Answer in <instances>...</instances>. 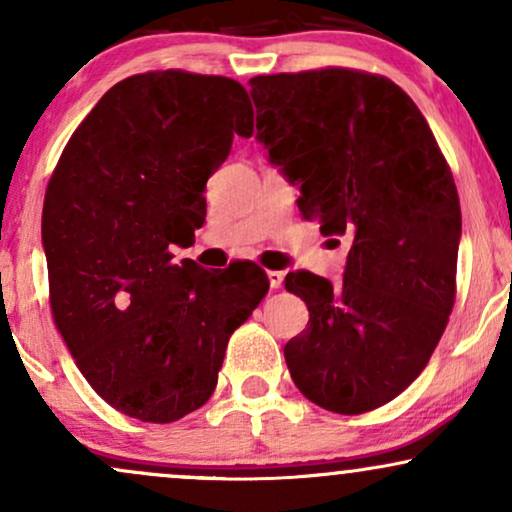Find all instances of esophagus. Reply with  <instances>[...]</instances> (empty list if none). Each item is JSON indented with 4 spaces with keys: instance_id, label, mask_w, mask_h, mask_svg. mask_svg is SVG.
Instances as JSON below:
<instances>
[{
    "instance_id": "esophagus-1",
    "label": "esophagus",
    "mask_w": 512,
    "mask_h": 512,
    "mask_svg": "<svg viewBox=\"0 0 512 512\" xmlns=\"http://www.w3.org/2000/svg\"><path fill=\"white\" fill-rule=\"evenodd\" d=\"M268 282L273 289H280L282 282H285V273H280V270H268Z\"/></svg>"
}]
</instances>
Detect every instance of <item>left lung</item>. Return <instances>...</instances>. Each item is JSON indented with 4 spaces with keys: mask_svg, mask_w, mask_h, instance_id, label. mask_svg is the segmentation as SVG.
<instances>
[{
    "mask_svg": "<svg viewBox=\"0 0 512 512\" xmlns=\"http://www.w3.org/2000/svg\"><path fill=\"white\" fill-rule=\"evenodd\" d=\"M258 142L292 185L301 216L349 239L344 280L285 277L308 327L285 346L301 394L368 413L425 370L456 301L460 201L451 168L413 99L351 68L256 75ZM337 242V239H334Z\"/></svg>",
    "mask_w": 512,
    "mask_h": 512,
    "instance_id": "8db88e82",
    "label": "left lung"
}]
</instances>
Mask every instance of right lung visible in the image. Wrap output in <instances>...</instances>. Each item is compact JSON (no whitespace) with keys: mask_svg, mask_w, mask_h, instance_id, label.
Here are the masks:
<instances>
[{"mask_svg":"<svg viewBox=\"0 0 512 512\" xmlns=\"http://www.w3.org/2000/svg\"><path fill=\"white\" fill-rule=\"evenodd\" d=\"M254 135L237 80L130 75L78 125L42 208L56 330L102 399L166 425L204 406L227 339L268 294L256 263H173L206 220V180Z\"/></svg>","mask_w":512,"mask_h":512,"instance_id":"obj_1","label":"right lung"}]
</instances>
